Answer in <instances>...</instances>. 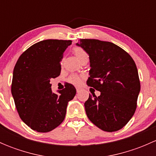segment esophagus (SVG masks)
I'll return each mask as SVG.
<instances>
[{
	"label": "esophagus",
	"mask_w": 156,
	"mask_h": 156,
	"mask_svg": "<svg viewBox=\"0 0 156 156\" xmlns=\"http://www.w3.org/2000/svg\"><path fill=\"white\" fill-rule=\"evenodd\" d=\"M81 90V87H76V90H77V92H79L80 90Z\"/></svg>",
	"instance_id": "obj_1"
}]
</instances>
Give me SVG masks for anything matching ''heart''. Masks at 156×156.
Masks as SVG:
<instances>
[{
    "label": "heart",
    "mask_w": 156,
    "mask_h": 156,
    "mask_svg": "<svg viewBox=\"0 0 156 156\" xmlns=\"http://www.w3.org/2000/svg\"><path fill=\"white\" fill-rule=\"evenodd\" d=\"M73 53L75 54V57L78 59V60L81 62L84 58L88 57L87 53H86L85 50L84 49H82L80 47H75V48L73 49ZM69 82L71 83V84H73L75 85H78V84H81V78L78 75H72L71 76H69L68 79Z\"/></svg>",
    "instance_id": "heart-1"
}]
</instances>
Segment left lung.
<instances>
[{
    "instance_id": "obj_1",
    "label": "left lung",
    "mask_w": 156,
    "mask_h": 156,
    "mask_svg": "<svg viewBox=\"0 0 156 156\" xmlns=\"http://www.w3.org/2000/svg\"><path fill=\"white\" fill-rule=\"evenodd\" d=\"M78 46L89 55L90 70L87 84L100 91L84 103L93 124L113 132L127 125L136 108L140 90L138 71L131 56L115 44L96 39H80Z\"/></svg>"
}]
</instances>
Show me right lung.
<instances>
[{"label":"right lung","instance_id":"right-lung-1","mask_svg":"<svg viewBox=\"0 0 156 156\" xmlns=\"http://www.w3.org/2000/svg\"><path fill=\"white\" fill-rule=\"evenodd\" d=\"M70 40L48 39L30 47L20 56L12 74L11 93L20 119L32 130L51 131L66 117L76 89L68 84L53 94L50 81L60 75V62Z\"/></svg>","mask_w":156,"mask_h":156}]
</instances>
